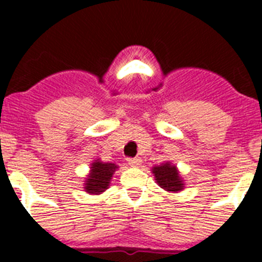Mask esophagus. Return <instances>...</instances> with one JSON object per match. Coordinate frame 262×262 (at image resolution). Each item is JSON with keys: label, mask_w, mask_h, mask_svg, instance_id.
Segmentation results:
<instances>
[{"label": "esophagus", "mask_w": 262, "mask_h": 262, "mask_svg": "<svg viewBox=\"0 0 262 262\" xmlns=\"http://www.w3.org/2000/svg\"><path fill=\"white\" fill-rule=\"evenodd\" d=\"M127 163H128V165L131 166H138L140 165L142 160L139 159V157H128V159H127Z\"/></svg>", "instance_id": "34e87169"}]
</instances>
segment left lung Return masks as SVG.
Returning <instances> with one entry per match:
<instances>
[{
  "mask_svg": "<svg viewBox=\"0 0 262 262\" xmlns=\"http://www.w3.org/2000/svg\"><path fill=\"white\" fill-rule=\"evenodd\" d=\"M155 178H156L157 184L168 191H180L182 190L184 184H182L181 178L178 176L177 169L174 165H170L169 163L163 164L160 166H155L154 169Z\"/></svg>",
  "mask_w": 262,
  "mask_h": 262,
  "instance_id": "1",
  "label": "left lung"
}]
</instances>
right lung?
Returning <instances> with one entry per match:
<instances>
[{"instance_id":"obj_1","label":"right lung","mask_w":262,"mask_h":262,"mask_svg":"<svg viewBox=\"0 0 262 262\" xmlns=\"http://www.w3.org/2000/svg\"><path fill=\"white\" fill-rule=\"evenodd\" d=\"M118 166L113 163L96 161L92 164V170L85 184V189L90 194H99L107 189L110 180Z\"/></svg>"}]
</instances>
